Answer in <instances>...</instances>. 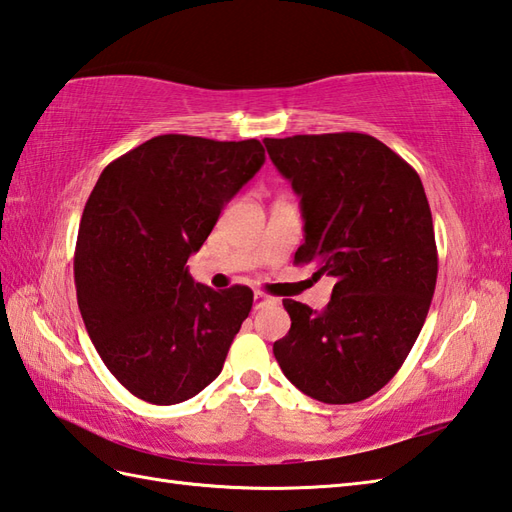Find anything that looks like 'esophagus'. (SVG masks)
Instances as JSON below:
<instances>
[{
    "label": "esophagus",
    "instance_id": "esophagus-1",
    "mask_svg": "<svg viewBox=\"0 0 512 512\" xmlns=\"http://www.w3.org/2000/svg\"><path fill=\"white\" fill-rule=\"evenodd\" d=\"M253 303H255V310H259V308H266V306H275L277 299L264 295V292H255Z\"/></svg>",
    "mask_w": 512,
    "mask_h": 512
}]
</instances>
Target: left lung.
Masks as SVG:
<instances>
[{"label":"left lung","instance_id":"left-lung-1","mask_svg":"<svg viewBox=\"0 0 512 512\" xmlns=\"http://www.w3.org/2000/svg\"><path fill=\"white\" fill-rule=\"evenodd\" d=\"M264 145L301 198L306 242L295 264L336 279L321 312L284 299L292 323L273 345L275 358L314 400H365L405 363L436 290V233L420 176L367 134L266 138Z\"/></svg>","mask_w":512,"mask_h":512}]
</instances>
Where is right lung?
<instances>
[{
  "label": "right lung",
  "instance_id": "right-lung-1",
  "mask_svg": "<svg viewBox=\"0 0 512 512\" xmlns=\"http://www.w3.org/2000/svg\"><path fill=\"white\" fill-rule=\"evenodd\" d=\"M264 154L255 138L156 136L110 162L85 202L76 301L96 352L136 398L176 405L220 376L253 290L195 284L187 259Z\"/></svg>",
  "mask_w": 512,
  "mask_h": 512
}]
</instances>
